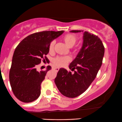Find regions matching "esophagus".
Masks as SVG:
<instances>
[{
	"label": "esophagus",
	"instance_id": "34e87169",
	"mask_svg": "<svg viewBox=\"0 0 122 122\" xmlns=\"http://www.w3.org/2000/svg\"><path fill=\"white\" fill-rule=\"evenodd\" d=\"M54 69L56 71H58L59 70V67H55Z\"/></svg>",
	"mask_w": 122,
	"mask_h": 122
}]
</instances>
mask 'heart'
<instances>
[{
	"label": "heart",
	"mask_w": 122,
	"mask_h": 122,
	"mask_svg": "<svg viewBox=\"0 0 122 122\" xmlns=\"http://www.w3.org/2000/svg\"><path fill=\"white\" fill-rule=\"evenodd\" d=\"M77 37L75 35L69 34L63 37V41L69 47L71 48L77 42ZM55 42L54 41H52L49 46V52H52L54 49V46ZM71 60V57L69 56H63V57H57L53 59V63L57 67H62L65 66L69 61Z\"/></svg>",
	"instance_id": "heart-1"
}]
</instances>
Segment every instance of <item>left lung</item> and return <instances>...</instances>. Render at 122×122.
I'll use <instances>...</instances> for the list:
<instances>
[{"label":"left lung","mask_w":122,"mask_h":122,"mask_svg":"<svg viewBox=\"0 0 122 122\" xmlns=\"http://www.w3.org/2000/svg\"><path fill=\"white\" fill-rule=\"evenodd\" d=\"M70 32L77 33L81 31L72 30ZM82 39L81 48L69 66L71 71H76L71 73L61 68L55 79L59 91L67 97H77L86 91L95 78L102 63L105 48L100 38L85 31Z\"/></svg>","instance_id":"obj_1"}]
</instances>
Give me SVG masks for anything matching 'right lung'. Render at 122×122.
I'll return each instance as SVG.
<instances>
[{"label": "right lung", "instance_id": "1", "mask_svg": "<svg viewBox=\"0 0 122 122\" xmlns=\"http://www.w3.org/2000/svg\"><path fill=\"white\" fill-rule=\"evenodd\" d=\"M64 31H46L28 35L20 42L14 51L9 73L10 86L15 97L23 102H31L41 94V84L47 71H38L36 66L49 53L51 42ZM45 60L48 59L45 56ZM45 59L44 61H45Z\"/></svg>", "mask_w": 122, "mask_h": 122}]
</instances>
